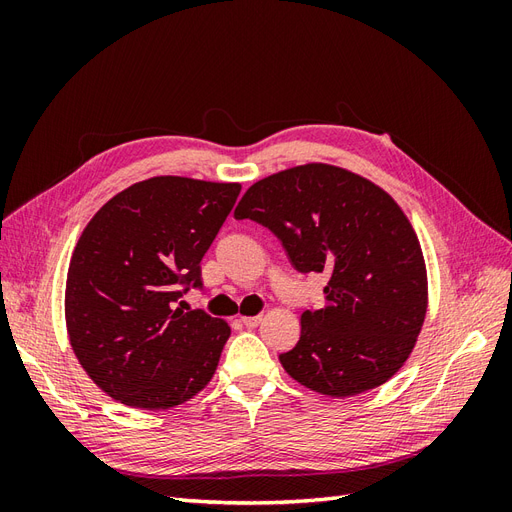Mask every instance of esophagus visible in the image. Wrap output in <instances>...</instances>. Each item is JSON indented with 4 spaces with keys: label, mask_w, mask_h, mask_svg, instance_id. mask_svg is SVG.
Returning a JSON list of instances; mask_svg holds the SVG:
<instances>
[{
    "label": "esophagus",
    "mask_w": 512,
    "mask_h": 512,
    "mask_svg": "<svg viewBox=\"0 0 512 512\" xmlns=\"http://www.w3.org/2000/svg\"><path fill=\"white\" fill-rule=\"evenodd\" d=\"M260 316H245V318H241V324L245 329H256L258 324H260Z\"/></svg>",
    "instance_id": "obj_1"
}]
</instances>
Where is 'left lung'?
I'll use <instances>...</instances> for the list:
<instances>
[{
  "mask_svg": "<svg viewBox=\"0 0 512 512\" xmlns=\"http://www.w3.org/2000/svg\"><path fill=\"white\" fill-rule=\"evenodd\" d=\"M235 220L269 228L299 273H327L324 305L301 314L297 346L280 354L307 389L350 397L406 363L427 312L421 243L395 200L329 164L254 183Z\"/></svg>",
  "mask_w": 512,
  "mask_h": 512,
  "instance_id": "8db88e82",
  "label": "left lung"
}]
</instances>
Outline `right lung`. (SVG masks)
I'll return each mask as SVG.
<instances>
[{"label": "right lung", "mask_w": 512, "mask_h": 512, "mask_svg": "<svg viewBox=\"0 0 512 512\" xmlns=\"http://www.w3.org/2000/svg\"><path fill=\"white\" fill-rule=\"evenodd\" d=\"M239 183L153 177L119 192L74 247L66 324L76 359L130 408L166 410L205 389L230 327L179 301L203 290L200 260Z\"/></svg>", "instance_id": "right-lung-1"}]
</instances>
